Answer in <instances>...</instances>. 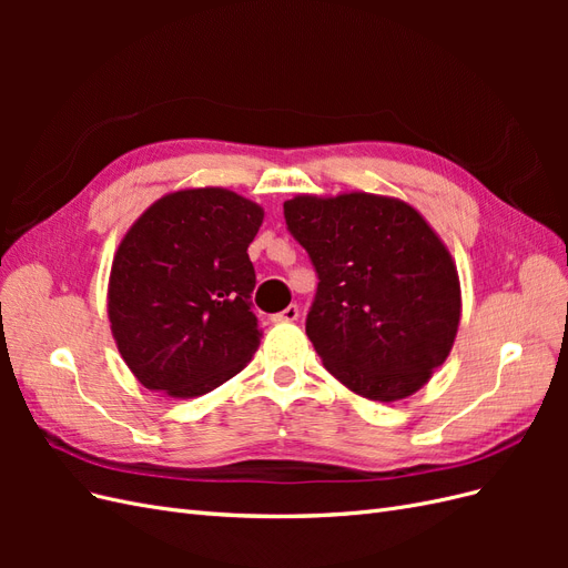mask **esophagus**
<instances>
[{"label": "esophagus", "mask_w": 568, "mask_h": 568, "mask_svg": "<svg viewBox=\"0 0 568 568\" xmlns=\"http://www.w3.org/2000/svg\"><path fill=\"white\" fill-rule=\"evenodd\" d=\"M298 315H301V311H298V305L296 303H291V305H286L282 313H274L272 315V322H296L298 320Z\"/></svg>", "instance_id": "34e87169"}]
</instances>
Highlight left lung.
I'll use <instances>...</instances> for the list:
<instances>
[{"instance_id":"left-lung-1","label":"left lung","mask_w":568,"mask_h":568,"mask_svg":"<svg viewBox=\"0 0 568 568\" xmlns=\"http://www.w3.org/2000/svg\"><path fill=\"white\" fill-rule=\"evenodd\" d=\"M284 220L320 280L305 334L326 372L379 403L419 390L459 324L457 270L434 230L374 194L296 196Z\"/></svg>"}]
</instances>
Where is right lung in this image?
I'll list each match as a JSON object with an SVG mask.
<instances>
[{"label": "right lung", "mask_w": 568, "mask_h": 568, "mask_svg": "<svg viewBox=\"0 0 568 568\" xmlns=\"http://www.w3.org/2000/svg\"><path fill=\"white\" fill-rule=\"evenodd\" d=\"M263 209L227 189L168 194L118 246L111 332L146 388L194 398L232 379L261 346L248 246Z\"/></svg>", "instance_id": "1"}]
</instances>
